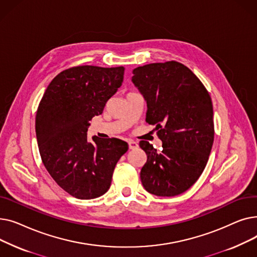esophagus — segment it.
Returning a JSON list of instances; mask_svg holds the SVG:
<instances>
[{
    "label": "esophagus",
    "instance_id": "obj_1",
    "mask_svg": "<svg viewBox=\"0 0 257 257\" xmlns=\"http://www.w3.org/2000/svg\"><path fill=\"white\" fill-rule=\"evenodd\" d=\"M128 145H129V149H130V150L137 149V148L139 147V144H138L137 142H133V141H129V142H128Z\"/></svg>",
    "mask_w": 257,
    "mask_h": 257
}]
</instances>
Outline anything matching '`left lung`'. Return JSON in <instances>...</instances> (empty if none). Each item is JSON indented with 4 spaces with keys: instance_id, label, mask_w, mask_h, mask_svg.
I'll list each match as a JSON object with an SVG mask.
<instances>
[{
    "instance_id": "left-lung-1",
    "label": "left lung",
    "mask_w": 257,
    "mask_h": 257,
    "mask_svg": "<svg viewBox=\"0 0 257 257\" xmlns=\"http://www.w3.org/2000/svg\"><path fill=\"white\" fill-rule=\"evenodd\" d=\"M133 83L147 100L146 121L155 125L163 150L146 141L141 179L147 192L173 197L187 191L203 173L211 151L212 102L200 79L177 61L150 63L133 70Z\"/></svg>"
}]
</instances>
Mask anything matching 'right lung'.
<instances>
[{
    "label": "right lung",
    "instance_id": "add662e5",
    "mask_svg": "<svg viewBox=\"0 0 257 257\" xmlns=\"http://www.w3.org/2000/svg\"><path fill=\"white\" fill-rule=\"evenodd\" d=\"M124 66L79 65L54 78L39 102L35 130L43 164L51 177L67 194L94 199L109 190L113 170L128 150L118 139L87 141V128L94 115L124 79Z\"/></svg>",
    "mask_w": 257,
    "mask_h": 257
}]
</instances>
